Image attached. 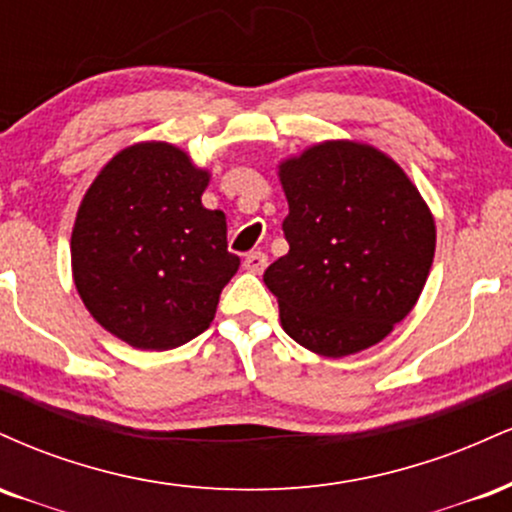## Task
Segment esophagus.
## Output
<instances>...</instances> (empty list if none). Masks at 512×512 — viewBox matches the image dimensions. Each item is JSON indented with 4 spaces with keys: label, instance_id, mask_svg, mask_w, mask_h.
<instances>
[{
    "label": "esophagus",
    "instance_id": "1",
    "mask_svg": "<svg viewBox=\"0 0 512 512\" xmlns=\"http://www.w3.org/2000/svg\"><path fill=\"white\" fill-rule=\"evenodd\" d=\"M243 267L248 269V272H252V274H262L264 267H267V255H264V252H260V250L250 252V255L245 257Z\"/></svg>",
    "mask_w": 512,
    "mask_h": 512
}]
</instances>
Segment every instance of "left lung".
Instances as JSON below:
<instances>
[{
    "instance_id": "1",
    "label": "left lung",
    "mask_w": 512,
    "mask_h": 512,
    "mask_svg": "<svg viewBox=\"0 0 512 512\" xmlns=\"http://www.w3.org/2000/svg\"><path fill=\"white\" fill-rule=\"evenodd\" d=\"M279 180L289 252L264 284L284 332L327 358L383 342L431 272L436 221L424 197L390 156L349 139L286 158Z\"/></svg>"
}]
</instances>
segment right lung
<instances>
[{"label":"right lung","mask_w":512,"mask_h":512,"mask_svg":"<svg viewBox=\"0 0 512 512\" xmlns=\"http://www.w3.org/2000/svg\"><path fill=\"white\" fill-rule=\"evenodd\" d=\"M209 170L178 146L142 142L110 158L72 231L76 291L98 325L134 349L166 351L211 325L238 272L226 216L202 204Z\"/></svg>","instance_id":"1"}]
</instances>
